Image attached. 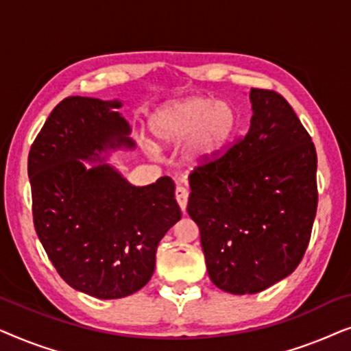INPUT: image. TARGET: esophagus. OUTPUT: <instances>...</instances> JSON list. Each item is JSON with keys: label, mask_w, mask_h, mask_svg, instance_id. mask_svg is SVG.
Masks as SVG:
<instances>
[{"label": "esophagus", "mask_w": 351, "mask_h": 351, "mask_svg": "<svg viewBox=\"0 0 351 351\" xmlns=\"http://www.w3.org/2000/svg\"><path fill=\"white\" fill-rule=\"evenodd\" d=\"M176 199L177 203H179L180 209L185 210L186 209V203H189V190L185 189V186H177L176 189Z\"/></svg>", "instance_id": "esophagus-1"}]
</instances>
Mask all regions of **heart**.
Listing matches in <instances>:
<instances>
[{
    "instance_id": "1",
    "label": "heart",
    "mask_w": 351,
    "mask_h": 351,
    "mask_svg": "<svg viewBox=\"0 0 351 351\" xmlns=\"http://www.w3.org/2000/svg\"><path fill=\"white\" fill-rule=\"evenodd\" d=\"M238 123V112L232 104L209 97L172 100L148 118L152 136L161 145L179 147L185 142L182 160L191 167L206 166L219 158L237 134Z\"/></svg>"
}]
</instances>
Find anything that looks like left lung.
Masks as SVG:
<instances>
[{
	"label": "left lung",
	"mask_w": 351,
	"mask_h": 351,
	"mask_svg": "<svg viewBox=\"0 0 351 351\" xmlns=\"http://www.w3.org/2000/svg\"><path fill=\"white\" fill-rule=\"evenodd\" d=\"M251 126L232 150L190 176L186 213L198 225L210 281L256 294L295 270L316 215V150L280 94L249 90Z\"/></svg>",
	"instance_id": "obj_1"
}]
</instances>
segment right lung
I'll use <instances>...</instances> for the list:
<instances>
[{"mask_svg":"<svg viewBox=\"0 0 351 351\" xmlns=\"http://www.w3.org/2000/svg\"><path fill=\"white\" fill-rule=\"evenodd\" d=\"M118 99L69 97L52 110L28 155L33 222L73 289L121 299L150 281L156 247L182 217L169 177L136 186L110 162L134 150Z\"/></svg>","mask_w":351,"mask_h":351,"instance_id":"1","label":"right lung"}]
</instances>
